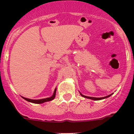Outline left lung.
<instances>
[{
    "label": "left lung",
    "mask_w": 134,
    "mask_h": 134,
    "mask_svg": "<svg viewBox=\"0 0 134 134\" xmlns=\"http://www.w3.org/2000/svg\"><path fill=\"white\" fill-rule=\"evenodd\" d=\"M80 94H81V96H82V97H85V98H87V99H93V100H101V99H105V98L109 97H110V96H111L112 94H109V95L107 96V97H100V98H96V97H86V96L82 95L81 93H80Z\"/></svg>",
    "instance_id": "1"
}]
</instances>
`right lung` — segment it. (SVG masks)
<instances>
[{"label": "right lung", "mask_w": 134, "mask_h": 134, "mask_svg": "<svg viewBox=\"0 0 134 134\" xmlns=\"http://www.w3.org/2000/svg\"><path fill=\"white\" fill-rule=\"evenodd\" d=\"M55 92H56V88L55 89L54 92V94L51 97L49 98H46V99H39V100H34V99H27V98L23 97L25 100H27V101H29V102L31 103H43L46 102V101H49V100H52L55 98Z\"/></svg>", "instance_id": "1"}]
</instances>
